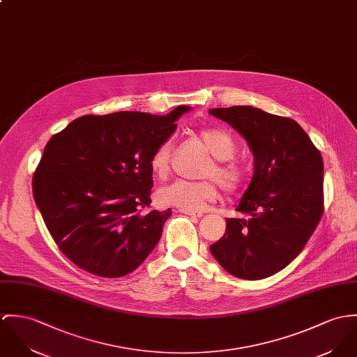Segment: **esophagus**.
Instances as JSON below:
<instances>
[{"instance_id":"obj_1","label":"esophagus","mask_w":357,"mask_h":357,"mask_svg":"<svg viewBox=\"0 0 357 357\" xmlns=\"http://www.w3.org/2000/svg\"><path fill=\"white\" fill-rule=\"evenodd\" d=\"M180 213H184V214H187V215H190V217H196V218H200L202 215H203V213L202 211H194V210H178Z\"/></svg>"}]
</instances>
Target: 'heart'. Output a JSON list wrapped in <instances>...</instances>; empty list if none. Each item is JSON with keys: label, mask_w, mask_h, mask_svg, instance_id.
Returning <instances> with one entry per match:
<instances>
[{"label": "heart", "mask_w": 357, "mask_h": 357, "mask_svg": "<svg viewBox=\"0 0 357 357\" xmlns=\"http://www.w3.org/2000/svg\"><path fill=\"white\" fill-rule=\"evenodd\" d=\"M197 136L207 151L215 158L214 162L204 169L203 177L215 178L227 192L237 191L244 183V170L231 160L236 154L233 137L227 130L218 128L200 130ZM172 150L173 143L167 139L155 149L150 158V169L160 180H165L169 176ZM217 196L218 190L213 180H176L158 190L157 200L162 206L195 211L203 208L206 203L215 200Z\"/></svg>", "instance_id": "heart-1"}]
</instances>
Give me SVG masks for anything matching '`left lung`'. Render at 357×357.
Segmentation results:
<instances>
[{
  "label": "left lung",
  "instance_id": "obj_1",
  "mask_svg": "<svg viewBox=\"0 0 357 357\" xmlns=\"http://www.w3.org/2000/svg\"><path fill=\"white\" fill-rule=\"evenodd\" d=\"M248 143L254 176L225 234L210 251L231 275L263 280L285 268L304 248L324 214V160L288 117L252 106L211 109Z\"/></svg>",
  "mask_w": 357,
  "mask_h": 357
}]
</instances>
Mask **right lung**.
<instances>
[{"instance_id": "1", "label": "right lung", "mask_w": 357, "mask_h": 357, "mask_svg": "<svg viewBox=\"0 0 357 357\" xmlns=\"http://www.w3.org/2000/svg\"><path fill=\"white\" fill-rule=\"evenodd\" d=\"M190 110L87 114L49 140L33 173V199L68 259L98 277L117 278L150 255L172 215L170 208L147 210L150 158Z\"/></svg>"}]
</instances>
